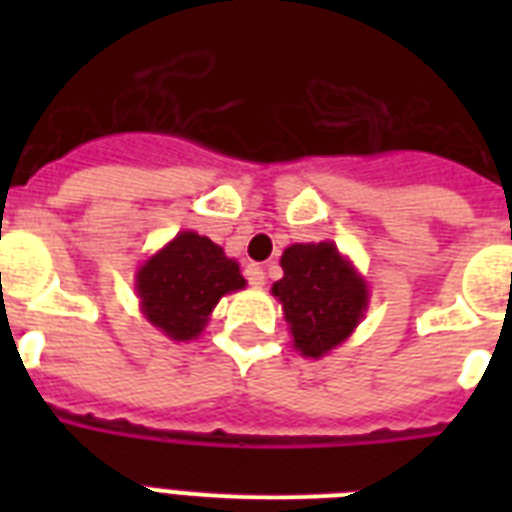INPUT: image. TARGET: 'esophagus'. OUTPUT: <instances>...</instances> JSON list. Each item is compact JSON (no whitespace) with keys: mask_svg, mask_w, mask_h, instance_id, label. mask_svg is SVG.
Segmentation results:
<instances>
[{"mask_svg":"<svg viewBox=\"0 0 512 512\" xmlns=\"http://www.w3.org/2000/svg\"><path fill=\"white\" fill-rule=\"evenodd\" d=\"M244 276H247V281H249V284H252V287H263V284H265L263 265L249 263L247 268H244Z\"/></svg>","mask_w":512,"mask_h":512,"instance_id":"34e87169","label":"esophagus"}]
</instances>
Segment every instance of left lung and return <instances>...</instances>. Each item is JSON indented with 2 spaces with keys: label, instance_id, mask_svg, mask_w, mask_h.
<instances>
[{
  "label": "left lung",
  "instance_id": "1",
  "mask_svg": "<svg viewBox=\"0 0 512 512\" xmlns=\"http://www.w3.org/2000/svg\"><path fill=\"white\" fill-rule=\"evenodd\" d=\"M281 268L271 295L281 303L292 348L319 361L356 332L369 308V284L335 241L292 244Z\"/></svg>",
  "mask_w": 512,
  "mask_h": 512
}]
</instances>
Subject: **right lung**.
<instances>
[{"mask_svg":"<svg viewBox=\"0 0 512 512\" xmlns=\"http://www.w3.org/2000/svg\"><path fill=\"white\" fill-rule=\"evenodd\" d=\"M244 287L239 263L196 231H180L135 271L140 313L175 342L196 340L220 297Z\"/></svg>","mask_w":512,"mask_h":512,"instance_id":"obj_1","label":"right lung"}]
</instances>
